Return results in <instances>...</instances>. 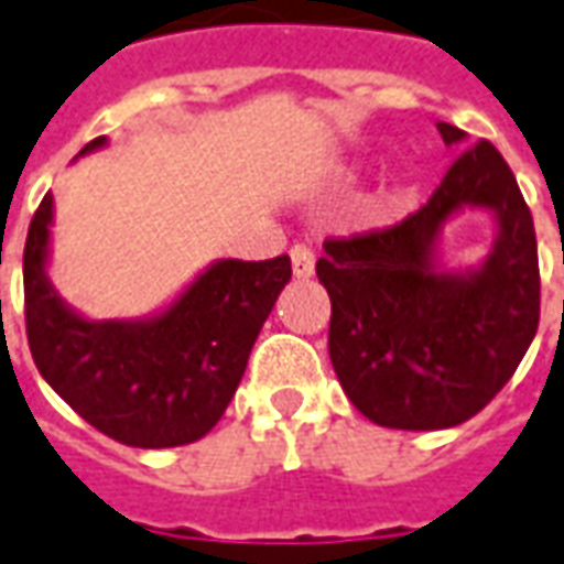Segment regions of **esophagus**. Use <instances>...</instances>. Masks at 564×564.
I'll return each mask as SVG.
<instances>
[{
    "label": "esophagus",
    "mask_w": 564,
    "mask_h": 564,
    "mask_svg": "<svg viewBox=\"0 0 564 564\" xmlns=\"http://www.w3.org/2000/svg\"><path fill=\"white\" fill-rule=\"evenodd\" d=\"M291 270H294L297 279H310V275L316 273V254H313V248L294 245L291 248Z\"/></svg>",
    "instance_id": "1"
}]
</instances>
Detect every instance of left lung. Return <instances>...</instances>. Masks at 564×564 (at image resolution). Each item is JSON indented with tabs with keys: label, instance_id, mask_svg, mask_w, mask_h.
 Here are the masks:
<instances>
[{
	"label": "left lung",
	"instance_id": "8db88e82",
	"mask_svg": "<svg viewBox=\"0 0 564 564\" xmlns=\"http://www.w3.org/2000/svg\"><path fill=\"white\" fill-rule=\"evenodd\" d=\"M448 147L467 131L438 122ZM488 210L496 239L452 271L441 232ZM316 275L332 297L328 352L344 393L390 430H448L479 414L512 378L541 319L538 239L510 165L488 141L454 159L433 199L399 227L328 239Z\"/></svg>",
	"mask_w": 564,
	"mask_h": 564
}]
</instances>
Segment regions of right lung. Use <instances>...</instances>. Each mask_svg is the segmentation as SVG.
I'll return each instance as SVG.
<instances>
[{
	"label": "right lung",
	"instance_id": "right-lung-1",
	"mask_svg": "<svg viewBox=\"0 0 564 564\" xmlns=\"http://www.w3.org/2000/svg\"><path fill=\"white\" fill-rule=\"evenodd\" d=\"M104 147L107 138H95L79 156ZM52 224L54 196L45 193L23 248L26 340L45 383L122 445L174 448L212 433L289 285V254L220 258L150 316L88 319L52 285Z\"/></svg>",
	"mask_w": 564,
	"mask_h": 564
}]
</instances>
